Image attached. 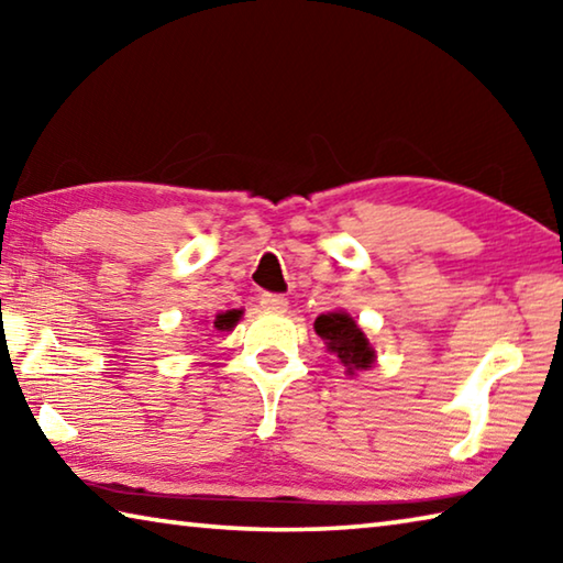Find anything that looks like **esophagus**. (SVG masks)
Listing matches in <instances>:
<instances>
[{
    "label": "esophagus",
    "mask_w": 563,
    "mask_h": 563,
    "mask_svg": "<svg viewBox=\"0 0 563 563\" xmlns=\"http://www.w3.org/2000/svg\"><path fill=\"white\" fill-rule=\"evenodd\" d=\"M261 305H263V310L285 312V310H288V298H285V295H278V292H263Z\"/></svg>",
    "instance_id": "obj_1"
}]
</instances>
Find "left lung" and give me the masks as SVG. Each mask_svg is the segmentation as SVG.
Returning <instances> with one entry per match:
<instances>
[{"mask_svg":"<svg viewBox=\"0 0 563 563\" xmlns=\"http://www.w3.org/2000/svg\"><path fill=\"white\" fill-rule=\"evenodd\" d=\"M316 332L325 340L328 350L332 355H338L350 375H355L357 369L373 367L375 350L365 338V332L360 330L357 322L347 312L335 310L328 312V316H320L316 320Z\"/></svg>","mask_w":563,"mask_h":563,"instance_id":"left-lung-1","label":"left lung"}]
</instances>
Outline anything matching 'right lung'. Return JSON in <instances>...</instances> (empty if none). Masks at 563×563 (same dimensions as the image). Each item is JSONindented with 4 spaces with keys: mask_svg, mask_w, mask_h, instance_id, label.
<instances>
[{
    "mask_svg": "<svg viewBox=\"0 0 563 563\" xmlns=\"http://www.w3.org/2000/svg\"><path fill=\"white\" fill-rule=\"evenodd\" d=\"M241 316H243V310H228V312H221V316H216V320H213V328L216 330H233L235 328V322L241 320Z\"/></svg>",
    "mask_w": 563,
    "mask_h": 563,
    "instance_id": "right-lung-1",
    "label": "right lung"
}]
</instances>
